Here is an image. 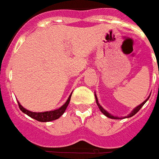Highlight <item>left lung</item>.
Masks as SVG:
<instances>
[{
	"label": "left lung",
	"mask_w": 159,
	"mask_h": 159,
	"mask_svg": "<svg viewBox=\"0 0 159 159\" xmlns=\"http://www.w3.org/2000/svg\"><path fill=\"white\" fill-rule=\"evenodd\" d=\"M95 98H96V102H97V104H98V106L99 109H100V110H101V112H102V113H103V114L105 115V116H107V117H109V118H112V119H117V118H119V117H114V116H112V115H111V114H110V113H108V112H107V111H106V110H105V109L102 108V107L101 105H100V104L98 103V98H97V96H96V95H95ZM148 98H149V97H148ZM148 99H146V100H145V101H144L143 102V103L140 104V105H139V106L137 107L136 108H134V110H133V112H131L130 114L128 115V117H133V115H135V114H136L137 112H139V110H140V109L142 108V107L143 106L144 104H145V102H146L148 101Z\"/></svg>",
	"instance_id": "8db88e82"
}]
</instances>
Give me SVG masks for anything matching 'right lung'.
Returning a JSON list of instances; mask_svg holds the SVG:
<instances>
[{
	"instance_id": "obj_1",
	"label": "right lung",
	"mask_w": 159,
	"mask_h": 159,
	"mask_svg": "<svg viewBox=\"0 0 159 159\" xmlns=\"http://www.w3.org/2000/svg\"><path fill=\"white\" fill-rule=\"evenodd\" d=\"M71 96V95H70V97H69L68 99H67V101L64 103V105H62V106L60 108L57 109V110H54V111H49V112H33L24 108L19 102H18V105H19V107H20V111L24 112V113H26V115H28L29 117H32V118L37 120V121H39V122H50V121L58 119L61 115L63 114L64 112L66 111V107L68 106L69 102H70Z\"/></svg>"
}]
</instances>
